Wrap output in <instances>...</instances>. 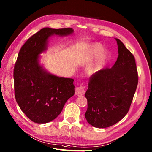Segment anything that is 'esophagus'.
Returning <instances> with one entry per match:
<instances>
[{"instance_id":"obj_1","label":"esophagus","mask_w":152,"mask_h":152,"mask_svg":"<svg viewBox=\"0 0 152 152\" xmlns=\"http://www.w3.org/2000/svg\"><path fill=\"white\" fill-rule=\"evenodd\" d=\"M85 93V89L84 86H79L76 88L75 90V94L78 96L83 95Z\"/></svg>"}]
</instances>
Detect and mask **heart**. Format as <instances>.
I'll use <instances>...</instances> for the list:
<instances>
[{"mask_svg":"<svg viewBox=\"0 0 152 152\" xmlns=\"http://www.w3.org/2000/svg\"><path fill=\"white\" fill-rule=\"evenodd\" d=\"M102 50L103 46L98 42L92 44L89 48L88 51L86 55V58L88 61L91 60L94 57L98 55L94 63L91 64L88 68V73L90 75L97 73L105 64L108 58V53Z\"/></svg>","mask_w":152,"mask_h":152,"instance_id":"1","label":"heart"}]
</instances>
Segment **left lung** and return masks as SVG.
<instances>
[{"label": "left lung", "instance_id": "left-lung-1", "mask_svg": "<svg viewBox=\"0 0 152 152\" xmlns=\"http://www.w3.org/2000/svg\"><path fill=\"white\" fill-rule=\"evenodd\" d=\"M118 57L112 68L99 70L89 80L85 117L95 128L110 127L128 112L138 84L135 57L119 39Z\"/></svg>", "mask_w": 152, "mask_h": 152}]
</instances>
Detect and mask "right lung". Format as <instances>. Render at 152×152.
I'll return each instance as SVG.
<instances>
[{"label":"right lung","instance_id":"1","mask_svg":"<svg viewBox=\"0 0 152 152\" xmlns=\"http://www.w3.org/2000/svg\"><path fill=\"white\" fill-rule=\"evenodd\" d=\"M73 33L72 28H44L28 39L18 53L13 71L15 96L20 110L35 123L55 119L75 94L73 79L48 73L39 61L51 35L66 36Z\"/></svg>","mask_w":152,"mask_h":152}]
</instances>
